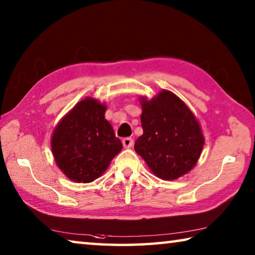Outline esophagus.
I'll list each match as a JSON object with an SVG mask.
<instances>
[{
  "label": "esophagus",
  "mask_w": 255,
  "mask_h": 255,
  "mask_svg": "<svg viewBox=\"0 0 255 255\" xmlns=\"http://www.w3.org/2000/svg\"><path fill=\"white\" fill-rule=\"evenodd\" d=\"M123 145H124L125 148H130V147H132V145H133V139H132V138H130V137L124 138V139H123Z\"/></svg>",
  "instance_id": "esophagus-1"
}]
</instances>
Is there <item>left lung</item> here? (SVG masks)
I'll list each match as a JSON object with an SVG mask.
<instances>
[{
  "label": "left lung",
  "instance_id": "left-lung-1",
  "mask_svg": "<svg viewBox=\"0 0 255 255\" xmlns=\"http://www.w3.org/2000/svg\"><path fill=\"white\" fill-rule=\"evenodd\" d=\"M143 135L136 153L159 179L172 181L191 171L205 145L200 124L190 108L173 92L162 90L148 100L139 97Z\"/></svg>",
  "mask_w": 255,
  "mask_h": 255
}]
</instances>
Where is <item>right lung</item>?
Masks as SVG:
<instances>
[{"label": "right lung", "instance_id": "add662e5", "mask_svg": "<svg viewBox=\"0 0 255 255\" xmlns=\"http://www.w3.org/2000/svg\"><path fill=\"white\" fill-rule=\"evenodd\" d=\"M106 103L85 98L55 127L51 153L59 170L71 181L90 183L105 173L123 144L105 118Z\"/></svg>", "mask_w": 255, "mask_h": 255}]
</instances>
